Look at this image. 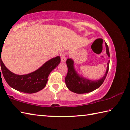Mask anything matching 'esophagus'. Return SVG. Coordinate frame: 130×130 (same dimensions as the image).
I'll use <instances>...</instances> for the list:
<instances>
[{"label": "esophagus", "mask_w": 130, "mask_h": 130, "mask_svg": "<svg viewBox=\"0 0 130 130\" xmlns=\"http://www.w3.org/2000/svg\"><path fill=\"white\" fill-rule=\"evenodd\" d=\"M66 53H60V57H61V60L62 63H64V62L66 61Z\"/></svg>", "instance_id": "esophagus-1"}]
</instances>
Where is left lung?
I'll list each match as a JSON object with an SVG mask.
<instances>
[{
    "mask_svg": "<svg viewBox=\"0 0 130 130\" xmlns=\"http://www.w3.org/2000/svg\"><path fill=\"white\" fill-rule=\"evenodd\" d=\"M106 54L110 57L109 48L105 43ZM68 71L66 77H65V83L66 86L70 91L78 94L89 93L99 88L104 82L106 77L109 67V61L107 63V68L105 75L101 79L97 80H91L82 76L79 75L74 67V61L71 58H68L66 61Z\"/></svg>",
    "mask_w": 130,
    "mask_h": 130,
    "instance_id": "left-lung-1",
    "label": "left lung"
}]
</instances>
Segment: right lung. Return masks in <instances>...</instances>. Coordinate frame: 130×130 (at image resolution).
I'll use <instances>...</instances> for the list:
<instances>
[{
  "label": "right lung",
  "mask_w": 130,
  "mask_h": 130,
  "mask_svg": "<svg viewBox=\"0 0 130 130\" xmlns=\"http://www.w3.org/2000/svg\"><path fill=\"white\" fill-rule=\"evenodd\" d=\"M2 47L3 46H1V56ZM60 61V56L56 57L34 72L24 75H18L10 72L3 64L1 58V67L5 80L11 88L24 93H34L45 88L50 73L59 64Z\"/></svg>",
  "instance_id": "right-lung-1"
}]
</instances>
